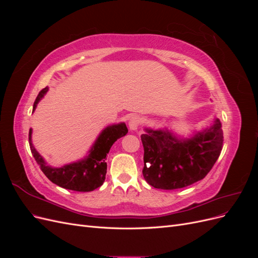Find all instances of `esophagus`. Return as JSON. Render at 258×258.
<instances>
[{
    "label": "esophagus",
    "instance_id": "obj_1",
    "mask_svg": "<svg viewBox=\"0 0 258 258\" xmlns=\"http://www.w3.org/2000/svg\"><path fill=\"white\" fill-rule=\"evenodd\" d=\"M140 123H141V118H140V117L137 115L132 116L129 120V129L131 131H137L140 126Z\"/></svg>",
    "mask_w": 258,
    "mask_h": 258
}]
</instances>
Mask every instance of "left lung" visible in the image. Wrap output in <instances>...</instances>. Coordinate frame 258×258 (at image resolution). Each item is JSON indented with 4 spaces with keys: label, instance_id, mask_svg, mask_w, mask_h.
Masks as SVG:
<instances>
[{
    "label": "left lung",
    "instance_id": "left-lung-1",
    "mask_svg": "<svg viewBox=\"0 0 258 258\" xmlns=\"http://www.w3.org/2000/svg\"><path fill=\"white\" fill-rule=\"evenodd\" d=\"M143 176L158 189L173 190L201 181L212 169L223 147L222 123L215 118L210 127L188 137L169 127L145 128Z\"/></svg>",
    "mask_w": 258,
    "mask_h": 258
}]
</instances>
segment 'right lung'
<instances>
[{
  "label": "right lung",
  "mask_w": 258,
  "mask_h": 258,
  "mask_svg": "<svg viewBox=\"0 0 258 258\" xmlns=\"http://www.w3.org/2000/svg\"><path fill=\"white\" fill-rule=\"evenodd\" d=\"M48 87L38 93L33 104V112L38 102L44 98ZM128 134L124 122L108 124L100 132L96 141L91 145L87 155L83 159L67 163L62 167H52L42 157L32 143V128L29 131V144L37 165L49 181L62 188L75 191H92L103 184L106 174V156L112 145L121 137Z\"/></svg>",
  "instance_id": "1"
}]
</instances>
